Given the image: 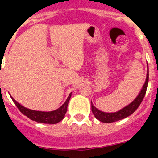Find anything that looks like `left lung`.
Returning <instances> with one entry per match:
<instances>
[{
    "label": "left lung",
    "instance_id": "obj_1",
    "mask_svg": "<svg viewBox=\"0 0 158 158\" xmlns=\"http://www.w3.org/2000/svg\"><path fill=\"white\" fill-rule=\"evenodd\" d=\"M10 94V93H9ZM11 99L13 100L14 103L15 104L18 109L20 110V112L26 115L27 117L29 118L30 120L36 121L38 123H43V124H49V125H53V124H57L60 121H61L64 117V115L67 111V106L69 101V98L71 97V94L68 97L66 101L64 102V103L57 108L56 110H52V111H39V110H31L27 107H24L22 105L19 103L18 102L15 100L13 97L10 94Z\"/></svg>",
    "mask_w": 158,
    "mask_h": 158
}]
</instances>
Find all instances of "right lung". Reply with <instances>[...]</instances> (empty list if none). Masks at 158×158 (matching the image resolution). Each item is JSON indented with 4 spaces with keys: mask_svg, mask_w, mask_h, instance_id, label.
<instances>
[{
    "mask_svg": "<svg viewBox=\"0 0 158 158\" xmlns=\"http://www.w3.org/2000/svg\"><path fill=\"white\" fill-rule=\"evenodd\" d=\"M148 84V69L147 77H146V80H145L144 84H143V86L142 89H141V91H140V93L137 96V98L131 103L129 104L125 107H124L120 110L115 113L102 112L101 110H99L98 109H97L94 106H92V111H93V113L95 115V117L98 120H99L100 121L104 123L115 122V121H117V120H122L124 118L128 117L129 115L133 114V112L139 107V104L143 101V99L144 98L145 94H146Z\"/></svg>",
    "mask_w": 158,
    "mask_h": 158,
    "instance_id": "obj_1",
    "label": "right lung"
}]
</instances>
